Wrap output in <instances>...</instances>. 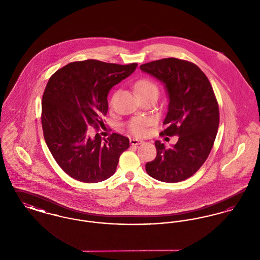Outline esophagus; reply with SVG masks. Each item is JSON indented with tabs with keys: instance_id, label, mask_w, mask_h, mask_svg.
<instances>
[{
	"instance_id": "1",
	"label": "esophagus",
	"mask_w": 260,
	"mask_h": 260,
	"mask_svg": "<svg viewBox=\"0 0 260 260\" xmlns=\"http://www.w3.org/2000/svg\"><path fill=\"white\" fill-rule=\"evenodd\" d=\"M129 142H131L132 145H138V144H141L143 141L139 140V139H136V138H131Z\"/></svg>"
}]
</instances>
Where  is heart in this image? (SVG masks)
Segmentation results:
<instances>
[{"instance_id":"obj_1","label":"heart","mask_w":260,"mask_h":260,"mask_svg":"<svg viewBox=\"0 0 260 260\" xmlns=\"http://www.w3.org/2000/svg\"><path fill=\"white\" fill-rule=\"evenodd\" d=\"M136 88L140 96L150 94V93L159 94V88L157 87V85L153 81L148 79H143L138 81L136 84ZM150 124H151V121L147 118L136 117L128 122L127 127L133 135L141 136L146 134L147 126Z\"/></svg>"}]
</instances>
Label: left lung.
<instances>
[{
  "label": "left lung",
  "instance_id": "1",
  "mask_svg": "<svg viewBox=\"0 0 260 260\" xmlns=\"http://www.w3.org/2000/svg\"><path fill=\"white\" fill-rule=\"evenodd\" d=\"M141 71L165 85L169 109L162 136H177L166 148L155 142L157 156L145 166L149 175L162 182L183 181L203 166L213 146L219 125V108L209 79L192 62L162 58L140 65Z\"/></svg>",
  "mask_w": 260,
  "mask_h": 260
}]
</instances>
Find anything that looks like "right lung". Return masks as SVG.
<instances>
[{
	"label": "right lung",
	"mask_w": 260,
	"mask_h": 260,
	"mask_svg": "<svg viewBox=\"0 0 260 260\" xmlns=\"http://www.w3.org/2000/svg\"><path fill=\"white\" fill-rule=\"evenodd\" d=\"M137 63L120 65L95 59L71 62L52 75L42 100V126L54 160L69 176L85 183L103 181L116 172L127 137L107 139L87 128L104 125L109 90L136 70Z\"/></svg>",
	"instance_id": "1"
}]
</instances>
